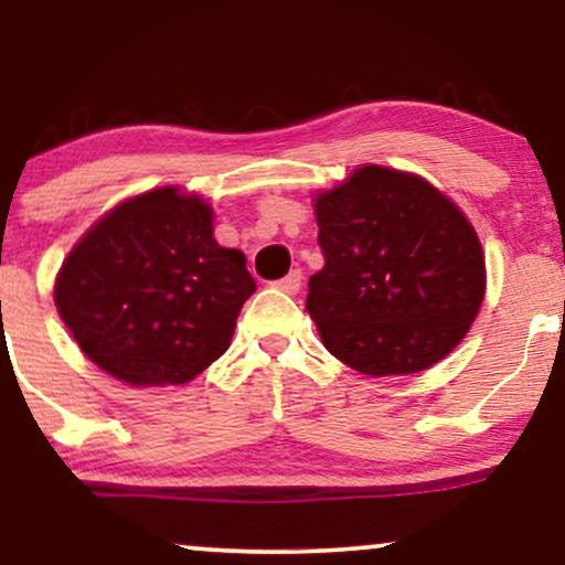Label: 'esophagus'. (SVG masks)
Instances as JSON below:
<instances>
[{
  "label": "esophagus",
  "instance_id": "34e87169",
  "mask_svg": "<svg viewBox=\"0 0 565 565\" xmlns=\"http://www.w3.org/2000/svg\"><path fill=\"white\" fill-rule=\"evenodd\" d=\"M300 287H302V274H300V270H291L289 276L281 278V281H276V289L287 291V295H297V291H300Z\"/></svg>",
  "mask_w": 565,
  "mask_h": 565
}]
</instances>
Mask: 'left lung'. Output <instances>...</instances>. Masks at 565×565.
Here are the masks:
<instances>
[{"label":"left lung","instance_id":"8db88e82","mask_svg":"<svg viewBox=\"0 0 565 565\" xmlns=\"http://www.w3.org/2000/svg\"><path fill=\"white\" fill-rule=\"evenodd\" d=\"M323 268L310 319L334 359L369 377L438 364L468 334L486 291L468 217L417 174L359 167L316 196Z\"/></svg>","mask_w":565,"mask_h":565}]
</instances>
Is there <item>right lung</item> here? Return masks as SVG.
<instances>
[{"instance_id": "1", "label": "right lung", "mask_w": 565, "mask_h": 565, "mask_svg": "<svg viewBox=\"0 0 565 565\" xmlns=\"http://www.w3.org/2000/svg\"><path fill=\"white\" fill-rule=\"evenodd\" d=\"M257 289L212 206L178 185L121 201L68 252L55 305L93 364L132 387L183 385L231 345Z\"/></svg>"}]
</instances>
